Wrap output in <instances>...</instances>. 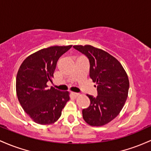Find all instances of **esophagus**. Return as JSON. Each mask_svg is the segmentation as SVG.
<instances>
[{
  "label": "esophagus",
  "instance_id": "obj_1",
  "mask_svg": "<svg viewBox=\"0 0 151 151\" xmlns=\"http://www.w3.org/2000/svg\"><path fill=\"white\" fill-rule=\"evenodd\" d=\"M72 94L73 95V96H75V97H78V96H80V93H75V92H73Z\"/></svg>",
  "mask_w": 151,
  "mask_h": 151
}]
</instances>
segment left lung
<instances>
[{"label":"left lung","instance_id":"left-lung-1","mask_svg":"<svg viewBox=\"0 0 151 151\" xmlns=\"http://www.w3.org/2000/svg\"><path fill=\"white\" fill-rule=\"evenodd\" d=\"M90 63V77L97 84L98 96L87 95L91 104L82 111L84 121L92 126L107 124L119 114L129 89L128 76L121 63L101 49L90 45H74Z\"/></svg>","mask_w":151,"mask_h":151}]
</instances>
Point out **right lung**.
<instances>
[{
    "mask_svg": "<svg viewBox=\"0 0 151 151\" xmlns=\"http://www.w3.org/2000/svg\"><path fill=\"white\" fill-rule=\"evenodd\" d=\"M72 45L51 46L31 54L23 60L16 76V93L25 112L36 123H55L70 99L68 91L48 88L58 60Z\"/></svg>",
    "mask_w": 151,
    "mask_h": 151,
    "instance_id": "right-lung-1",
    "label": "right lung"
}]
</instances>
